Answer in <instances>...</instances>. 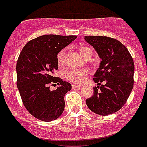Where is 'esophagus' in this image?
<instances>
[{"label":"esophagus","mask_w":147,"mask_h":147,"mask_svg":"<svg viewBox=\"0 0 147 147\" xmlns=\"http://www.w3.org/2000/svg\"><path fill=\"white\" fill-rule=\"evenodd\" d=\"M71 87H72V88H78V89H80V88H82V85H77V84H72Z\"/></svg>","instance_id":"1"}]
</instances>
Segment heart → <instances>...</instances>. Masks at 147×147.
<instances>
[{
	"mask_svg": "<svg viewBox=\"0 0 147 147\" xmlns=\"http://www.w3.org/2000/svg\"><path fill=\"white\" fill-rule=\"evenodd\" d=\"M78 51L84 58H86L89 55H92V50L88 47L81 46L78 48ZM64 54H65L64 50L60 51L57 54V63L59 65H63L64 62ZM87 74H88V71L86 69H70L65 72V77L70 82L76 83V84H80L82 82H84V80L87 76Z\"/></svg>",
	"mask_w": 147,
	"mask_h": 147,
	"instance_id": "b5f03b06",
	"label": "heart"
}]
</instances>
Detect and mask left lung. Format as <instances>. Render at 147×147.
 <instances>
[{
	"label": "left lung",
	"instance_id": "1",
	"mask_svg": "<svg viewBox=\"0 0 147 147\" xmlns=\"http://www.w3.org/2000/svg\"><path fill=\"white\" fill-rule=\"evenodd\" d=\"M84 39L94 47L101 59L94 76L98 86L94 88V94L86 100V104L98 115L116 113L125 105L133 89V58L127 47L115 38L85 36Z\"/></svg>",
	"mask_w": 147,
	"mask_h": 147
}]
</instances>
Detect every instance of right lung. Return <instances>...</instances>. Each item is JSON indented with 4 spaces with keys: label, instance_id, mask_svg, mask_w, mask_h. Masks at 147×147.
I'll use <instances>...</instances> for the list:
<instances>
[{
    "label": "right lung",
    "instance_id": "right-lung-1",
    "mask_svg": "<svg viewBox=\"0 0 147 147\" xmlns=\"http://www.w3.org/2000/svg\"><path fill=\"white\" fill-rule=\"evenodd\" d=\"M76 38V35L55 34L38 37L28 41L19 56L17 88L26 109L40 121H53L63 113L64 96L71 85L53 75L58 69V53ZM51 83L59 85L57 90H49Z\"/></svg>",
    "mask_w": 147,
    "mask_h": 147
}]
</instances>
